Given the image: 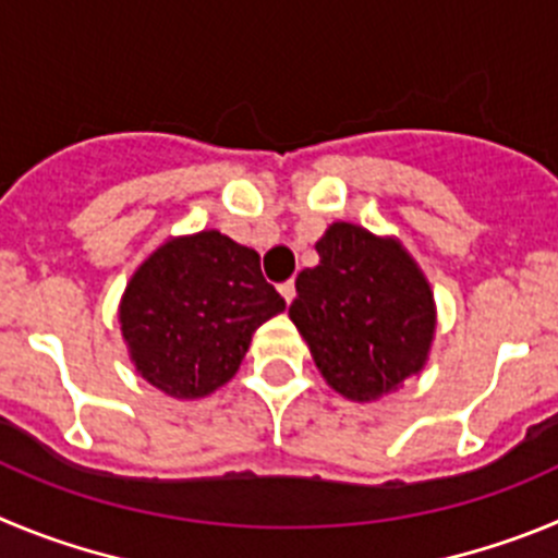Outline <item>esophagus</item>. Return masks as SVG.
I'll return each mask as SVG.
<instances>
[{
	"instance_id": "esophagus-1",
	"label": "esophagus",
	"mask_w": 558,
	"mask_h": 558,
	"mask_svg": "<svg viewBox=\"0 0 558 558\" xmlns=\"http://www.w3.org/2000/svg\"><path fill=\"white\" fill-rule=\"evenodd\" d=\"M280 294H283L286 303H291V300L298 298V291H294V280H286V283H280Z\"/></svg>"
}]
</instances>
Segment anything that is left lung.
Instances as JSON below:
<instances>
[{"mask_svg": "<svg viewBox=\"0 0 558 558\" xmlns=\"http://www.w3.org/2000/svg\"><path fill=\"white\" fill-rule=\"evenodd\" d=\"M298 275L289 316L339 395L378 400L420 375L436 333L434 291L398 239L333 222Z\"/></svg>", "mask_w": 558, "mask_h": 558, "instance_id": "obj_1", "label": "left lung"}]
</instances>
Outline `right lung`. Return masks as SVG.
Wrapping results in <instances>:
<instances>
[{"instance_id":"1","label":"right lung","mask_w":558,"mask_h":558,"mask_svg":"<svg viewBox=\"0 0 558 558\" xmlns=\"http://www.w3.org/2000/svg\"><path fill=\"white\" fill-rule=\"evenodd\" d=\"M283 308L255 250L199 230L135 269L119 323L135 373L169 398L197 400L233 378L255 330Z\"/></svg>"}]
</instances>
